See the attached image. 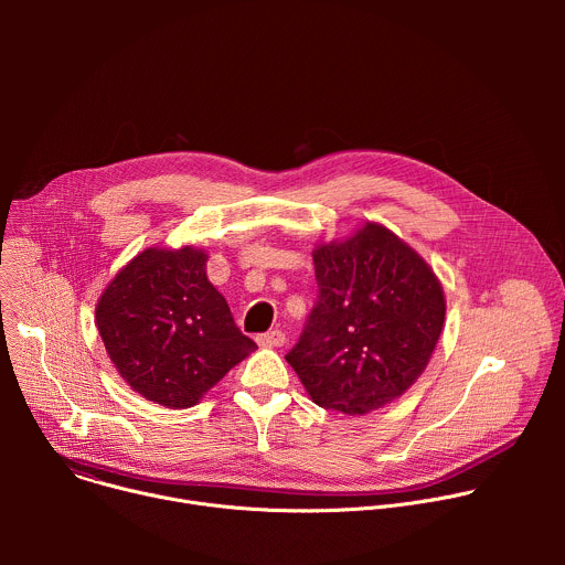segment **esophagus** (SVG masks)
<instances>
[{
	"mask_svg": "<svg viewBox=\"0 0 565 565\" xmlns=\"http://www.w3.org/2000/svg\"><path fill=\"white\" fill-rule=\"evenodd\" d=\"M257 342H259V347H284L286 335L279 329H275V331L257 335Z\"/></svg>",
	"mask_w": 565,
	"mask_h": 565,
	"instance_id": "obj_1",
	"label": "esophagus"
}]
</instances>
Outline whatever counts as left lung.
<instances>
[{"label":"left lung","mask_w":565,"mask_h":565,"mask_svg":"<svg viewBox=\"0 0 565 565\" xmlns=\"http://www.w3.org/2000/svg\"><path fill=\"white\" fill-rule=\"evenodd\" d=\"M317 301L286 360L315 405L369 414L425 371L445 324L434 270L391 230L366 223L312 253Z\"/></svg>","instance_id":"8db88e82"}]
</instances>
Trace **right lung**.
I'll use <instances>...</instances> for the list:
<instances>
[{
    "label": "right lung",
    "instance_id": "1",
    "mask_svg": "<svg viewBox=\"0 0 565 565\" xmlns=\"http://www.w3.org/2000/svg\"><path fill=\"white\" fill-rule=\"evenodd\" d=\"M196 248H149L107 286L96 308L105 349L127 384L168 409H188L257 344L207 281Z\"/></svg>",
    "mask_w": 565,
    "mask_h": 565
}]
</instances>
